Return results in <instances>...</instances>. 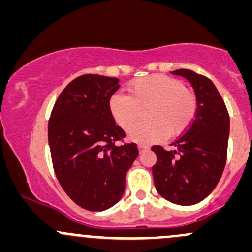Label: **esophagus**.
Segmentation results:
<instances>
[{
    "label": "esophagus",
    "instance_id": "esophagus-1",
    "mask_svg": "<svg viewBox=\"0 0 252 252\" xmlns=\"http://www.w3.org/2000/svg\"><path fill=\"white\" fill-rule=\"evenodd\" d=\"M138 149H139L140 153H143V151L148 150L149 145H147V144H138Z\"/></svg>",
    "mask_w": 252,
    "mask_h": 252
}]
</instances>
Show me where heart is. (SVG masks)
I'll list each match as a JSON object with an SVG mask.
<instances>
[{
  "label": "heart",
  "instance_id": "b5f03b06",
  "mask_svg": "<svg viewBox=\"0 0 252 252\" xmlns=\"http://www.w3.org/2000/svg\"><path fill=\"white\" fill-rule=\"evenodd\" d=\"M148 105V121L129 127V139L150 143L168 133L181 134L193 121L198 102L193 91L186 89L179 79L163 74L139 78L128 85V94L115 93L109 99L110 114L124 128L135 122L139 109Z\"/></svg>",
  "mask_w": 252,
  "mask_h": 252
}]
</instances>
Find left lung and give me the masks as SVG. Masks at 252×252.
I'll use <instances>...</instances> for the list:
<instances>
[{
    "mask_svg": "<svg viewBox=\"0 0 252 252\" xmlns=\"http://www.w3.org/2000/svg\"><path fill=\"white\" fill-rule=\"evenodd\" d=\"M172 74L186 78L196 94L197 113L188 131L172 143L173 150L154 145L156 190L164 199L192 205L209 196L224 169L229 137V115L222 97L209 78L191 69Z\"/></svg>",
    "mask_w": 252,
    "mask_h": 252,
    "instance_id": "8db88e82",
    "label": "left lung"
}]
</instances>
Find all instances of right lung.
Masks as SVG:
<instances>
[{
	"instance_id": "1",
	"label": "right lung",
	"mask_w": 252,
	"mask_h": 252,
	"mask_svg": "<svg viewBox=\"0 0 252 252\" xmlns=\"http://www.w3.org/2000/svg\"><path fill=\"white\" fill-rule=\"evenodd\" d=\"M118 78L84 74L72 80L54 104L48 139L56 178L79 207L102 212L120 201L127 170L139 154L124 143L125 131L110 114Z\"/></svg>"
}]
</instances>
